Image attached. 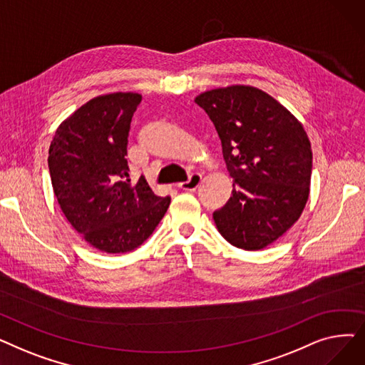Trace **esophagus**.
I'll return each mask as SVG.
<instances>
[{
  "instance_id": "esophagus-1",
  "label": "esophagus",
  "mask_w": 365,
  "mask_h": 365,
  "mask_svg": "<svg viewBox=\"0 0 365 365\" xmlns=\"http://www.w3.org/2000/svg\"><path fill=\"white\" fill-rule=\"evenodd\" d=\"M201 179H202L201 175H198V173H192V175L189 176V179H187L186 182L179 183L178 187L182 189V190H195V189L200 186Z\"/></svg>"
}]
</instances>
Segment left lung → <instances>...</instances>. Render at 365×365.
Here are the masks:
<instances>
[{
  "label": "left lung",
  "instance_id": "obj_1",
  "mask_svg": "<svg viewBox=\"0 0 365 365\" xmlns=\"http://www.w3.org/2000/svg\"><path fill=\"white\" fill-rule=\"evenodd\" d=\"M212 120L232 195L213 213L220 235L242 250H260L299 220L309 197L311 142L294 115L267 93L231 86L200 94Z\"/></svg>",
  "mask_w": 365,
  "mask_h": 365
}]
</instances>
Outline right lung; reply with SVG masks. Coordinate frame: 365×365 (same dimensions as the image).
Returning <instances> with one entry per match:
<instances>
[{
    "label": "right lung",
    "instance_id": "add662e5",
    "mask_svg": "<svg viewBox=\"0 0 365 365\" xmlns=\"http://www.w3.org/2000/svg\"><path fill=\"white\" fill-rule=\"evenodd\" d=\"M138 93L94 98L56 130L48 149L54 195L76 232L105 253H127L146 241L164 217L170 197L146 179L128 178L127 143Z\"/></svg>",
    "mask_w": 365,
    "mask_h": 365
}]
</instances>
